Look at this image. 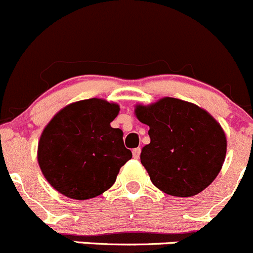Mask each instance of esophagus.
<instances>
[{
  "instance_id": "obj_1",
  "label": "esophagus",
  "mask_w": 253,
  "mask_h": 253,
  "mask_svg": "<svg viewBox=\"0 0 253 253\" xmlns=\"http://www.w3.org/2000/svg\"><path fill=\"white\" fill-rule=\"evenodd\" d=\"M140 152H141V149H140V147H136V149H134V150H132V157H134V159H139Z\"/></svg>"
}]
</instances>
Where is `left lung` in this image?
Listing matches in <instances>:
<instances>
[{
	"mask_svg": "<svg viewBox=\"0 0 253 253\" xmlns=\"http://www.w3.org/2000/svg\"><path fill=\"white\" fill-rule=\"evenodd\" d=\"M137 119L150 126V144L140 154L152 183L167 194L192 197L219 174L226 155L220 124L196 104L177 98L137 106Z\"/></svg>",
	"mask_w": 253,
	"mask_h": 253,
	"instance_id": "8db88e82",
	"label": "left lung"
}]
</instances>
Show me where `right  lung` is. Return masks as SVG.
Instances as JSON below:
<instances>
[{"instance_id":"add662e5","label":"right lung","mask_w":253,"mask_h":253,"mask_svg":"<svg viewBox=\"0 0 253 253\" xmlns=\"http://www.w3.org/2000/svg\"><path fill=\"white\" fill-rule=\"evenodd\" d=\"M119 106L98 98L65 107L42 131L38 162L50 184L69 198L84 201L111 188L131 159L123 131L111 126Z\"/></svg>"}]
</instances>
